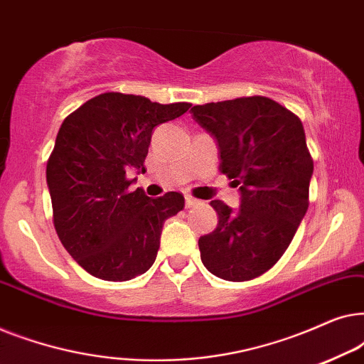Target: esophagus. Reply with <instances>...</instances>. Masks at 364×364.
Wrapping results in <instances>:
<instances>
[{"instance_id":"obj_1","label":"esophagus","mask_w":364,"mask_h":364,"mask_svg":"<svg viewBox=\"0 0 364 364\" xmlns=\"http://www.w3.org/2000/svg\"><path fill=\"white\" fill-rule=\"evenodd\" d=\"M198 203H200V200H197V198H193V197H191V196L186 197V207H187V208L196 207V205H198Z\"/></svg>"}]
</instances>
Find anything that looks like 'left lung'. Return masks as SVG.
<instances>
[{
    "label": "left lung",
    "instance_id": "left-lung-1",
    "mask_svg": "<svg viewBox=\"0 0 364 364\" xmlns=\"http://www.w3.org/2000/svg\"><path fill=\"white\" fill-rule=\"evenodd\" d=\"M191 112L217 144L218 171L240 192L235 210L210 202L218 223L198 238L202 263L223 280H252L280 260L308 210L313 161L303 124L262 96L208 102Z\"/></svg>",
    "mask_w": 364,
    "mask_h": 364
}]
</instances>
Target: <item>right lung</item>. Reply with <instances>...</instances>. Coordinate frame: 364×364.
I'll use <instances>...</instances> for the list:
<instances>
[{
    "label": "right lung",
    "instance_id": "right-lung-1",
    "mask_svg": "<svg viewBox=\"0 0 364 364\" xmlns=\"http://www.w3.org/2000/svg\"><path fill=\"white\" fill-rule=\"evenodd\" d=\"M188 102L159 104L104 92L64 119L48 161L54 228L69 255L92 277L126 282L156 262L164 222L183 196L129 192L126 172H144L154 127L181 117Z\"/></svg>",
    "mask_w": 364,
    "mask_h": 364
}]
</instances>
